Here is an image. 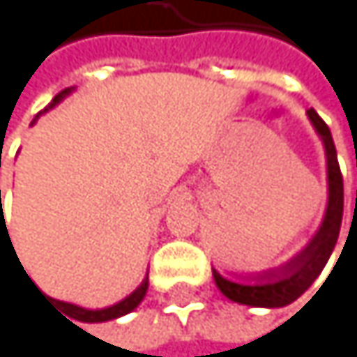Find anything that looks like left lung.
Here are the masks:
<instances>
[{"instance_id": "8db88e82", "label": "left lung", "mask_w": 357, "mask_h": 357, "mask_svg": "<svg viewBox=\"0 0 357 357\" xmlns=\"http://www.w3.org/2000/svg\"><path fill=\"white\" fill-rule=\"evenodd\" d=\"M308 118L314 125L317 133L321 135L323 144H326V155H328V183H330V200L326 220H323L319 232L314 239L299 252L295 259H291L287 265L269 269L265 273L252 275L248 284L230 282L222 278L218 271H213L218 289L237 304L256 306V308H280L306 293V289L317 280L319 273L326 267L328 259L334 252V245L338 241L340 222H342V174L340 165L336 159V146L330 133V127L323 122V118L308 109Z\"/></svg>"}]
</instances>
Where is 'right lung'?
I'll return each mask as SVG.
<instances>
[{
	"mask_svg": "<svg viewBox=\"0 0 357 357\" xmlns=\"http://www.w3.org/2000/svg\"><path fill=\"white\" fill-rule=\"evenodd\" d=\"M70 92V88H66V90H62L60 94H55V98L49 103V107H53L55 103H60L62 98L66 96ZM49 107H45V112L49 109ZM146 291H149V278L144 280L127 299H122L120 304H116V306H109V308H103V310H86V308H79V306H73V304H64V302H58V304H62V306H66L68 308V312L66 314H70L73 319H77V321H86V323H98V321H109V319H116V317H122V314H127V312H131L133 308H137V304L144 299V295H146ZM47 297V295H45ZM55 302V299H53Z\"/></svg>",
	"mask_w": 357,
	"mask_h": 357,
	"instance_id": "obj_1",
	"label": "right lung"
}]
</instances>
